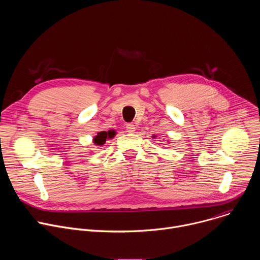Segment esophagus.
Returning a JSON list of instances; mask_svg holds the SVG:
<instances>
[{"label":"esophagus","instance_id":"1","mask_svg":"<svg viewBox=\"0 0 260 260\" xmlns=\"http://www.w3.org/2000/svg\"><path fill=\"white\" fill-rule=\"evenodd\" d=\"M136 131V126L134 125V124H132V123H127L126 124V132H128V133H134Z\"/></svg>","mask_w":260,"mask_h":260}]
</instances>
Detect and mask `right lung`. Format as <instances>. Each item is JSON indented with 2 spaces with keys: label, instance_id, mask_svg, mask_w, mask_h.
Returning <instances> with one entry per match:
<instances>
[{
  "label": "right lung",
  "instance_id": "add662e5",
  "mask_svg": "<svg viewBox=\"0 0 260 260\" xmlns=\"http://www.w3.org/2000/svg\"><path fill=\"white\" fill-rule=\"evenodd\" d=\"M115 136V132L114 131H109V132H100L98 134V136L94 137L93 139V143L95 145L102 146L106 143L107 139H112Z\"/></svg>",
  "mask_w": 260,
  "mask_h": 260
}]
</instances>
